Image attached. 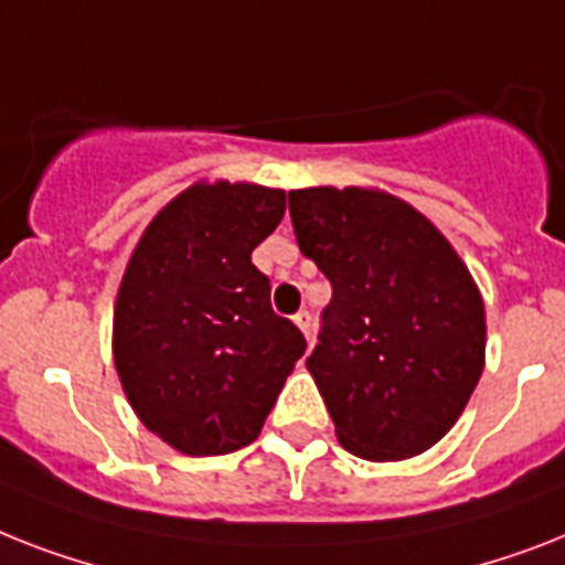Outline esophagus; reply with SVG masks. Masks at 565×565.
<instances>
[{
    "label": "esophagus",
    "mask_w": 565,
    "mask_h": 565,
    "mask_svg": "<svg viewBox=\"0 0 565 565\" xmlns=\"http://www.w3.org/2000/svg\"><path fill=\"white\" fill-rule=\"evenodd\" d=\"M292 322H296V324H298V330H301V333H305L307 342H310V339H313V316L307 313V310H301V313L292 316Z\"/></svg>",
    "instance_id": "34e87169"
}]
</instances>
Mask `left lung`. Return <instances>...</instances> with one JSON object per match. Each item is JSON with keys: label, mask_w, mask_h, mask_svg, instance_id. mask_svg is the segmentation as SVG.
<instances>
[{"label": "left lung", "mask_w": 565, "mask_h": 565, "mask_svg": "<svg viewBox=\"0 0 565 565\" xmlns=\"http://www.w3.org/2000/svg\"><path fill=\"white\" fill-rule=\"evenodd\" d=\"M298 249L333 287L307 356L339 444L420 456L452 429L484 369V305L447 237L374 188L290 191Z\"/></svg>", "instance_id": "1"}]
</instances>
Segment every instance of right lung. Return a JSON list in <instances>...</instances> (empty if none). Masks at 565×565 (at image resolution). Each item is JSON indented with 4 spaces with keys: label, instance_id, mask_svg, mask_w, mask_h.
<instances>
[{
    "label": "right lung",
    "instance_id": "add662e5",
    "mask_svg": "<svg viewBox=\"0 0 565 565\" xmlns=\"http://www.w3.org/2000/svg\"><path fill=\"white\" fill-rule=\"evenodd\" d=\"M284 209L281 188L196 182L150 220L124 269L116 371L141 424L185 456L249 447L305 354L252 264Z\"/></svg>",
    "mask_w": 565,
    "mask_h": 565
}]
</instances>
